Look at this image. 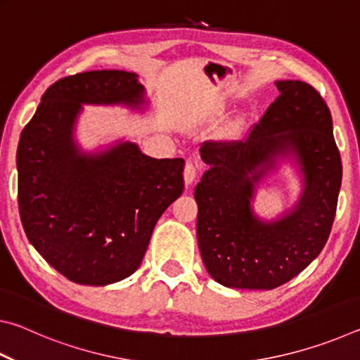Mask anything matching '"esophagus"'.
<instances>
[{
    "label": "esophagus",
    "instance_id": "1",
    "mask_svg": "<svg viewBox=\"0 0 360 360\" xmlns=\"http://www.w3.org/2000/svg\"><path fill=\"white\" fill-rule=\"evenodd\" d=\"M197 178V165L192 160H188L184 167V182L186 186H191Z\"/></svg>",
    "mask_w": 360,
    "mask_h": 360
}]
</instances>
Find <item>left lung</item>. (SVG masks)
<instances>
[{
	"label": "left lung",
	"mask_w": 360,
	"mask_h": 360,
	"mask_svg": "<svg viewBox=\"0 0 360 360\" xmlns=\"http://www.w3.org/2000/svg\"><path fill=\"white\" fill-rule=\"evenodd\" d=\"M271 103L245 141H210V168L195 187L197 240L206 270L225 288L275 289L318 257L330 235L341 186L332 115L321 94L302 81H278ZM278 155H294L305 188L292 212L265 223L253 214L255 184Z\"/></svg>",
	"instance_id": "1"
}]
</instances>
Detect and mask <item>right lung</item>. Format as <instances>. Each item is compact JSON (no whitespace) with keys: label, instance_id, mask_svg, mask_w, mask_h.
I'll list each match as a JSON object with an SVG mask.
<instances>
[{"label":"right lung","instance_id":"right-lung-1","mask_svg":"<svg viewBox=\"0 0 360 360\" xmlns=\"http://www.w3.org/2000/svg\"><path fill=\"white\" fill-rule=\"evenodd\" d=\"M84 105L144 103L135 72L85 71L52 84L17 148L27 238L77 284L106 285L141 265L152 230L184 191L182 158H152L135 143L82 154L72 130Z\"/></svg>","mask_w":360,"mask_h":360}]
</instances>
